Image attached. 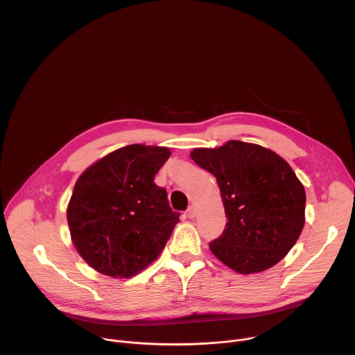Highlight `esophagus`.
<instances>
[{
    "mask_svg": "<svg viewBox=\"0 0 355 355\" xmlns=\"http://www.w3.org/2000/svg\"><path fill=\"white\" fill-rule=\"evenodd\" d=\"M195 215H196V208H195L193 205H191V207L187 209V216H188L189 219H193Z\"/></svg>",
    "mask_w": 355,
    "mask_h": 355,
    "instance_id": "esophagus-1",
    "label": "esophagus"
}]
</instances>
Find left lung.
I'll return each mask as SVG.
<instances>
[{
  "label": "left lung",
  "mask_w": 355,
  "mask_h": 355,
  "mask_svg": "<svg viewBox=\"0 0 355 355\" xmlns=\"http://www.w3.org/2000/svg\"><path fill=\"white\" fill-rule=\"evenodd\" d=\"M191 159L215 175L227 218L209 243L214 254L240 274L279 263L305 225L306 193L289 164L259 144L230 140L195 148Z\"/></svg>",
  "instance_id": "left-lung-1"
}]
</instances>
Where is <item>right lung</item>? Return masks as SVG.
Returning <instances> with one entry per match:
<instances>
[{"label": "right lung", "instance_id": "obj_1", "mask_svg": "<svg viewBox=\"0 0 355 355\" xmlns=\"http://www.w3.org/2000/svg\"><path fill=\"white\" fill-rule=\"evenodd\" d=\"M167 147L130 144L87 168L74 185L67 222L80 256L98 272L129 278L153 263L180 214L155 177Z\"/></svg>", "mask_w": 355, "mask_h": 355}]
</instances>
